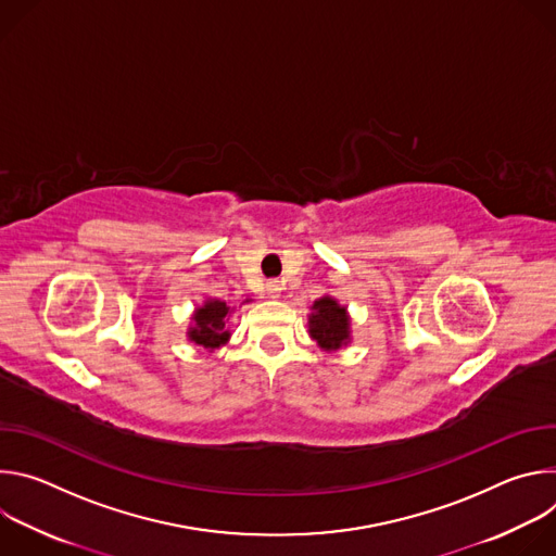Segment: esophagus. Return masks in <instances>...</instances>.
<instances>
[{
  "label": "esophagus",
  "instance_id": "34e87169",
  "mask_svg": "<svg viewBox=\"0 0 556 556\" xmlns=\"http://www.w3.org/2000/svg\"><path fill=\"white\" fill-rule=\"evenodd\" d=\"M281 290H283V283H281V281H268V283H266V292H268L270 299H279Z\"/></svg>",
  "mask_w": 556,
  "mask_h": 556
}]
</instances>
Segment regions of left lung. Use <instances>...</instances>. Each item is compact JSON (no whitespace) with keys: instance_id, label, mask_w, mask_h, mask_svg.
Masks as SVG:
<instances>
[{"instance_id":"8db88e82","label":"left lung","mask_w":556,"mask_h":556,"mask_svg":"<svg viewBox=\"0 0 556 556\" xmlns=\"http://www.w3.org/2000/svg\"><path fill=\"white\" fill-rule=\"evenodd\" d=\"M309 337L324 352H337L350 343V316L343 305L332 296H321L312 303L307 316Z\"/></svg>"}]
</instances>
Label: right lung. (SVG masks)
<instances>
[{
  "label": "right lung",
  "mask_w": 556,
  "mask_h": 556,
  "mask_svg": "<svg viewBox=\"0 0 556 556\" xmlns=\"http://www.w3.org/2000/svg\"><path fill=\"white\" fill-rule=\"evenodd\" d=\"M230 312H232V307L226 301L206 299L204 305H200L191 316L193 326L187 332L189 341H193L195 345H200L208 352L222 348L230 339V332L226 330V316Z\"/></svg>",
  "instance_id": "right-lung-1"
}]
</instances>
